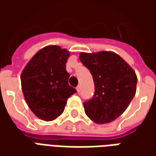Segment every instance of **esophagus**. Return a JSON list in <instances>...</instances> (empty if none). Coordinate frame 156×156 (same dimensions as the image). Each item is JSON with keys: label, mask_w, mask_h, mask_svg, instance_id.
<instances>
[{"label": "esophagus", "mask_w": 156, "mask_h": 156, "mask_svg": "<svg viewBox=\"0 0 156 156\" xmlns=\"http://www.w3.org/2000/svg\"><path fill=\"white\" fill-rule=\"evenodd\" d=\"M76 89H77V92H78V93H79V92H80V85H78V87L76 88Z\"/></svg>", "instance_id": "34e87169"}]
</instances>
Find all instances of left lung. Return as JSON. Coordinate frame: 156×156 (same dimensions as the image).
Segmentation results:
<instances>
[{
	"label": "left lung",
	"mask_w": 156,
	"mask_h": 156,
	"mask_svg": "<svg viewBox=\"0 0 156 156\" xmlns=\"http://www.w3.org/2000/svg\"><path fill=\"white\" fill-rule=\"evenodd\" d=\"M79 58L89 69L95 86L94 97L83 103L85 114L96 124L115 120L135 95V72L114 51L80 52Z\"/></svg>",
	"instance_id": "1"
}]
</instances>
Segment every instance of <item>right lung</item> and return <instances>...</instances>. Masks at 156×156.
I'll list each match as a JSON object with an SVG mask.
<instances>
[{"label":"right lung","instance_id":"right-lung-1","mask_svg":"<svg viewBox=\"0 0 156 156\" xmlns=\"http://www.w3.org/2000/svg\"><path fill=\"white\" fill-rule=\"evenodd\" d=\"M70 51L49 45L36 53L21 74L24 98L32 113L41 120L56 119L64 111L68 98L76 93L68 84L66 71Z\"/></svg>","mask_w":156,"mask_h":156}]
</instances>
